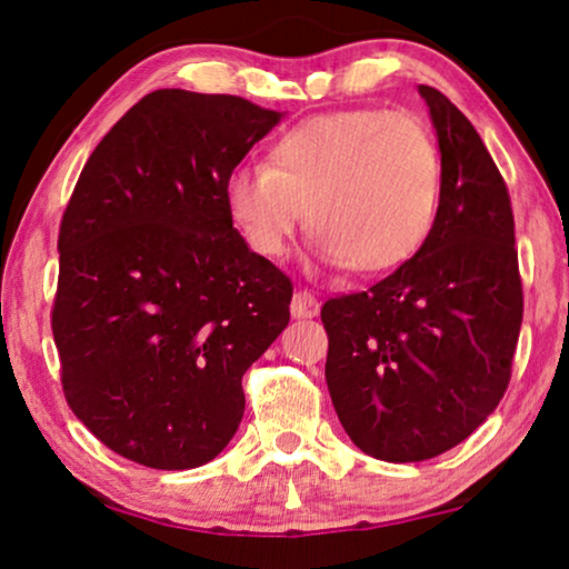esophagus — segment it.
Listing matches in <instances>:
<instances>
[{
    "mask_svg": "<svg viewBox=\"0 0 569 569\" xmlns=\"http://www.w3.org/2000/svg\"><path fill=\"white\" fill-rule=\"evenodd\" d=\"M290 310L295 318H316L321 313V302L316 300V295L310 290H295Z\"/></svg>",
    "mask_w": 569,
    "mask_h": 569,
    "instance_id": "34e87169",
    "label": "esophagus"
}]
</instances>
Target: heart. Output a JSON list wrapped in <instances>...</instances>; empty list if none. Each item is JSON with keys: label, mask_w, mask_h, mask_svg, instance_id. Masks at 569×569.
Returning a JSON list of instances; mask_svg holds the SVG:
<instances>
[{"label": "heart", "mask_w": 569, "mask_h": 569, "mask_svg": "<svg viewBox=\"0 0 569 569\" xmlns=\"http://www.w3.org/2000/svg\"><path fill=\"white\" fill-rule=\"evenodd\" d=\"M224 201L248 248L263 259L287 253L306 214L318 259L378 274L409 261L430 236L440 152L409 113H323L284 131L267 166L232 170Z\"/></svg>", "instance_id": "b5f03b06"}]
</instances>
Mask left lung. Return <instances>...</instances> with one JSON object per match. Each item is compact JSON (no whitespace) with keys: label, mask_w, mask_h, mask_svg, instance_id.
<instances>
[{"label":"left lung","mask_w":569,"mask_h":569,"mask_svg":"<svg viewBox=\"0 0 569 569\" xmlns=\"http://www.w3.org/2000/svg\"><path fill=\"white\" fill-rule=\"evenodd\" d=\"M440 144L430 236L365 292L329 298L326 383L360 450L427 461L469 438L508 391L523 321L510 193L471 121L419 84Z\"/></svg>","instance_id":"left-lung-1"}]
</instances>
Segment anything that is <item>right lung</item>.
<instances>
[{"instance_id": "add662e5", "label": "right lung", "mask_w": 569, "mask_h": 569, "mask_svg": "<svg viewBox=\"0 0 569 569\" xmlns=\"http://www.w3.org/2000/svg\"><path fill=\"white\" fill-rule=\"evenodd\" d=\"M279 116L154 90L84 162L61 217L51 329L69 409L129 461H212L243 419L240 380L290 321V277L246 246L224 201Z\"/></svg>"}]
</instances>
